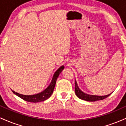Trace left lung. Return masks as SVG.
Returning <instances> with one entry per match:
<instances>
[{
  "instance_id": "1",
  "label": "left lung",
  "mask_w": 126,
  "mask_h": 126,
  "mask_svg": "<svg viewBox=\"0 0 126 126\" xmlns=\"http://www.w3.org/2000/svg\"><path fill=\"white\" fill-rule=\"evenodd\" d=\"M75 94L77 95L78 98H79L81 99H83V100L87 101H96L99 100H102V99L107 98L108 96H109L111 95L110 94L105 95V96H97V95H91L86 94H85L84 92H83L82 91L80 90V89L78 87L76 80H75Z\"/></svg>"
}]
</instances>
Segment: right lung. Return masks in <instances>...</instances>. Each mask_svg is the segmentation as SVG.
I'll list each match as a JSON object with an SVG mask.
<instances>
[{"label":"right lung","instance_id":"add662e5","mask_svg":"<svg viewBox=\"0 0 126 126\" xmlns=\"http://www.w3.org/2000/svg\"><path fill=\"white\" fill-rule=\"evenodd\" d=\"M64 68V66H62L59 68L57 71L55 72L53 79H52L51 82L50 83V85L47 88V89H45L44 91H43L41 93H39L38 94L33 95H24L19 94L17 93V92L12 90L13 93H14V94L16 95L17 96L22 98V99H24V100L28 101V102H38L46 100V99H48V98L51 96L52 94H53V90H54V88L55 87V85H56V80H57V78L59 77V74L61 73Z\"/></svg>","mask_w":126,"mask_h":126}]
</instances>
